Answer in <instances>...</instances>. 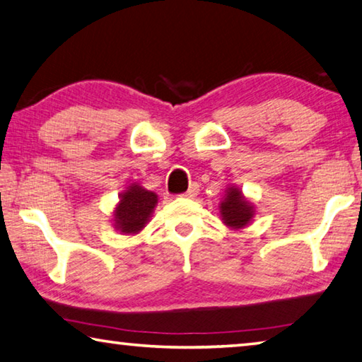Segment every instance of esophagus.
<instances>
[{"instance_id":"34e87169","label":"esophagus","mask_w":362,"mask_h":362,"mask_svg":"<svg viewBox=\"0 0 362 362\" xmlns=\"http://www.w3.org/2000/svg\"><path fill=\"white\" fill-rule=\"evenodd\" d=\"M198 192H199V187L196 185V183H193V185H189L187 192L183 193V196H185V198H194V196L198 194Z\"/></svg>"}]
</instances>
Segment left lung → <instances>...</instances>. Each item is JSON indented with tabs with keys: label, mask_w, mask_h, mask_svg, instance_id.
<instances>
[{
	"label": "left lung",
	"mask_w": 362,
	"mask_h": 362,
	"mask_svg": "<svg viewBox=\"0 0 362 362\" xmlns=\"http://www.w3.org/2000/svg\"><path fill=\"white\" fill-rule=\"evenodd\" d=\"M222 222L231 230H243L252 223L255 216L254 203L243 194V192L235 185L225 189V198L218 206Z\"/></svg>",
	"instance_id": "obj_1"
}]
</instances>
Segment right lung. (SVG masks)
<instances>
[{
  "label": "right lung",
  "mask_w": 362,
  "mask_h": 362,
  "mask_svg": "<svg viewBox=\"0 0 362 362\" xmlns=\"http://www.w3.org/2000/svg\"><path fill=\"white\" fill-rule=\"evenodd\" d=\"M158 204V194L144 188L140 183H129L119 194L113 211V225L121 235L134 236L150 222L151 214Z\"/></svg>",
  "instance_id": "1"
}]
</instances>
